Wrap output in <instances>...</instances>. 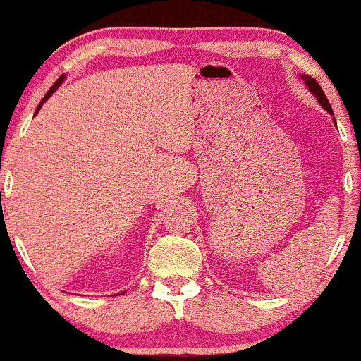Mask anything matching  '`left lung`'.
Instances as JSON below:
<instances>
[{
    "label": "left lung",
    "mask_w": 361,
    "mask_h": 361,
    "mask_svg": "<svg viewBox=\"0 0 361 361\" xmlns=\"http://www.w3.org/2000/svg\"><path fill=\"white\" fill-rule=\"evenodd\" d=\"M302 80L305 81V85H307V88L310 90V93L316 94L317 102L321 103L322 106H324V110H327V114L334 115V114H333V109H331V105H329V102H327V98H326L324 91H322L321 86H319V82H317L316 80H314V78L307 76V74H304V76H302Z\"/></svg>",
    "instance_id": "1"
}]
</instances>
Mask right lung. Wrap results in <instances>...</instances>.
<instances>
[{
	"label": "right lung",
	"mask_w": 361,
	"mask_h": 361,
	"mask_svg": "<svg viewBox=\"0 0 361 361\" xmlns=\"http://www.w3.org/2000/svg\"><path fill=\"white\" fill-rule=\"evenodd\" d=\"M62 81H64V76H61V78H59V80H57V81H56V82H54V85H52V86H51V90H49V91H47V93H45V97H44V100H42V102H40V103H39V106H37V110H39V109H40V106H42V103H44V102H45V100H47V98H49V97H51V94H52V93H54V91H56V90H57V88H59V85H61V82H62Z\"/></svg>",
	"instance_id": "obj_1"
}]
</instances>
